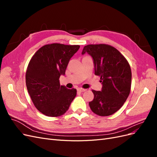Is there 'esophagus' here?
<instances>
[{
	"instance_id": "1",
	"label": "esophagus",
	"mask_w": 157,
	"mask_h": 157,
	"mask_svg": "<svg viewBox=\"0 0 157 157\" xmlns=\"http://www.w3.org/2000/svg\"><path fill=\"white\" fill-rule=\"evenodd\" d=\"M77 90L80 92H83L86 91V89H84V88H79L77 89Z\"/></svg>"
}]
</instances>
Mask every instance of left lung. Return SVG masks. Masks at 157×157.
<instances>
[{
  "label": "left lung",
  "mask_w": 157,
  "mask_h": 157,
  "mask_svg": "<svg viewBox=\"0 0 157 157\" xmlns=\"http://www.w3.org/2000/svg\"><path fill=\"white\" fill-rule=\"evenodd\" d=\"M94 59L95 75L100 77L101 91L92 90L94 98L89 102L93 113L101 117L111 115L124 105L131 90L132 72L129 63L115 47L105 44L85 46L82 54Z\"/></svg>",
  "instance_id": "left-lung-1"
}]
</instances>
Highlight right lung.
I'll return each mask as SVG.
<instances>
[{
	"instance_id": "right-lung-1",
	"label": "right lung",
	"mask_w": 157,
	"mask_h": 157,
	"mask_svg": "<svg viewBox=\"0 0 157 157\" xmlns=\"http://www.w3.org/2000/svg\"><path fill=\"white\" fill-rule=\"evenodd\" d=\"M79 45L46 44L38 50L28 64L25 82L35 107L44 115L57 117L66 113L77 95V90L59 84L70 59Z\"/></svg>"
}]
</instances>
